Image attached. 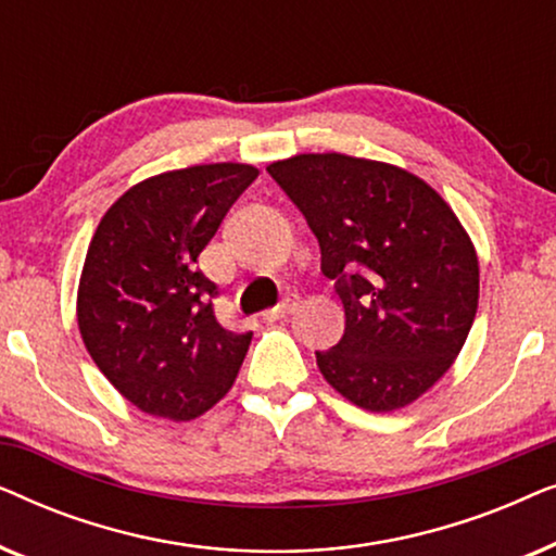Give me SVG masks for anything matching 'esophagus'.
I'll return each mask as SVG.
<instances>
[{"instance_id": "obj_1", "label": "esophagus", "mask_w": 556, "mask_h": 556, "mask_svg": "<svg viewBox=\"0 0 556 556\" xmlns=\"http://www.w3.org/2000/svg\"><path fill=\"white\" fill-rule=\"evenodd\" d=\"M295 308H299V295L288 293L286 299L278 303V306H273L270 311H265L263 318H265V321H278V318H286L288 314H293Z\"/></svg>"}]
</instances>
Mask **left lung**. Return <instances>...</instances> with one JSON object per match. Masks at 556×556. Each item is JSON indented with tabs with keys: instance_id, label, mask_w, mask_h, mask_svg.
Segmentation results:
<instances>
[{
	"instance_id": "8db88e82",
	"label": "left lung",
	"mask_w": 556,
	"mask_h": 556,
	"mask_svg": "<svg viewBox=\"0 0 556 556\" xmlns=\"http://www.w3.org/2000/svg\"><path fill=\"white\" fill-rule=\"evenodd\" d=\"M344 303V337L316 352L326 382L371 413L428 392L466 344L478 257L447 202L400 166L346 154L273 162Z\"/></svg>"
}]
</instances>
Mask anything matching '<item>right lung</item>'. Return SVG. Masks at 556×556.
<instances>
[{
	"mask_svg": "<svg viewBox=\"0 0 556 556\" xmlns=\"http://www.w3.org/2000/svg\"><path fill=\"white\" fill-rule=\"evenodd\" d=\"M255 177L250 164H202L143 179L90 240L78 288L83 344L141 413L194 420L238 377L253 331L217 321L219 291L197 257Z\"/></svg>",
	"mask_w": 556,
	"mask_h": 556,
	"instance_id": "1",
	"label": "right lung"
}]
</instances>
